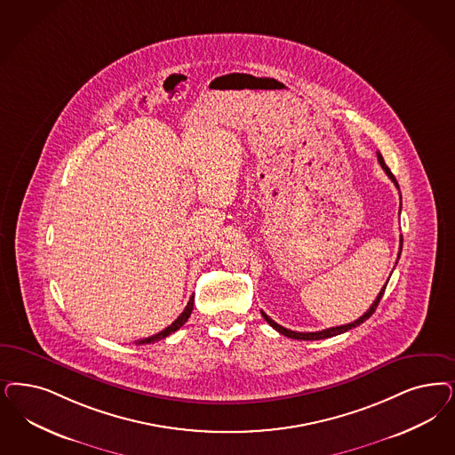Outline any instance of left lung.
<instances>
[{"label": "left lung", "mask_w": 455, "mask_h": 455, "mask_svg": "<svg viewBox=\"0 0 455 455\" xmlns=\"http://www.w3.org/2000/svg\"><path fill=\"white\" fill-rule=\"evenodd\" d=\"M378 163L381 164V168L385 170V172L388 174V178L392 180L393 183H395V187L400 189L398 187V183H396V180H395V176H393V172H390V168L385 164V161H383V156L378 153ZM402 245H403V238H400V251H398V259H400V253H402ZM385 289H387V285H383V289L379 291V294L376 296L375 300H373V304L370 306V309L366 311V313L361 315L360 319H356V321H353V323H349V324H343V326H336V328H330V330H323V331H315V332H298V331H291L287 330V328H283L281 324H277L275 321H272L268 315H267L264 311H260L262 315H264V319H266L267 323L274 328L275 331H279L281 334L283 336H287V338H292V339H304V341H315V339H324V338H332V336H338V334H343L346 331L353 330V328H356V326H360L363 324L368 317H371V314L375 313L376 307H378V302H379V299L383 298V294H385Z\"/></svg>", "instance_id": "obj_1"}]
</instances>
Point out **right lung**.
I'll return each instance as SVG.
<instances>
[{"instance_id": "1", "label": "right lung", "mask_w": 455, "mask_h": 455, "mask_svg": "<svg viewBox=\"0 0 455 455\" xmlns=\"http://www.w3.org/2000/svg\"><path fill=\"white\" fill-rule=\"evenodd\" d=\"M193 300H195V296H191L189 298V302L187 304V307H185V311L178 315V319L172 323L166 330L161 331V332H157L155 336H151V338H144V339H140V341H136V345H149V343H155V341H159V339H163V338H168L170 334H172L174 331L180 330L187 321H188L189 314L193 311Z\"/></svg>"}]
</instances>
